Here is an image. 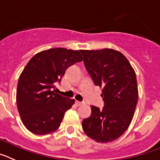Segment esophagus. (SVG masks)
Here are the masks:
<instances>
[{
	"instance_id": "1",
	"label": "esophagus",
	"mask_w": 160,
	"mask_h": 160,
	"mask_svg": "<svg viewBox=\"0 0 160 160\" xmlns=\"http://www.w3.org/2000/svg\"><path fill=\"white\" fill-rule=\"evenodd\" d=\"M83 102H80V101H78V100H77V101H76V104L77 105V106H80V105H82L83 104Z\"/></svg>"
}]
</instances>
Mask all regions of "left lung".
Masks as SVG:
<instances>
[{
  "label": "left lung",
  "mask_w": 160,
  "mask_h": 160,
  "mask_svg": "<svg viewBox=\"0 0 160 160\" xmlns=\"http://www.w3.org/2000/svg\"><path fill=\"white\" fill-rule=\"evenodd\" d=\"M88 72L102 88V110L91 106L92 114L82 122L83 132L98 143L116 140L126 132L138 102L136 72L120 52L112 48L80 50Z\"/></svg>",
  "instance_id": "8db88e82"
}]
</instances>
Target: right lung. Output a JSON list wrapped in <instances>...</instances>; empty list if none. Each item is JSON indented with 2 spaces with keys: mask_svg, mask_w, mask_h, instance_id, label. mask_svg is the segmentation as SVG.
<instances>
[{
  "mask_svg": "<svg viewBox=\"0 0 160 160\" xmlns=\"http://www.w3.org/2000/svg\"><path fill=\"white\" fill-rule=\"evenodd\" d=\"M83 60L78 50L50 48L32 57L21 72L17 89V106L22 123L36 135L59 128L64 113L75 103L55 92L66 69Z\"/></svg>",
  "mask_w": 160,
  "mask_h": 160,
  "instance_id": "obj_1",
  "label": "right lung"
}]
</instances>
